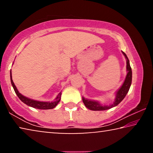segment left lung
Instances as JSON below:
<instances>
[{
	"label": "left lung",
	"mask_w": 153,
	"mask_h": 153,
	"mask_svg": "<svg viewBox=\"0 0 153 153\" xmlns=\"http://www.w3.org/2000/svg\"><path fill=\"white\" fill-rule=\"evenodd\" d=\"M122 53L127 59L126 69H127V71H128V74H127L125 81H124L122 86H121L120 88L118 90V91L117 92V93H116L115 101H114L113 104L111 105L102 106L100 105L99 102L97 101H95V100H88V99H86V98H84V97H82L83 102H84V104L88 108H89V109L92 111H104V110L109 109V108L115 107V106H117V105L120 104V103L122 101L123 98H125L131 86V79H132V72H131V68L130 67V65H129V61L128 56H127V55H126V53H124V52H122Z\"/></svg>",
	"instance_id": "1"
}]
</instances>
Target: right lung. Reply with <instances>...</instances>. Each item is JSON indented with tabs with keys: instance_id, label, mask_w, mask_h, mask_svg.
Wrapping results in <instances>:
<instances>
[{
	"instance_id": "obj_1",
	"label": "right lung",
	"mask_w": 153,
	"mask_h": 153,
	"mask_svg": "<svg viewBox=\"0 0 153 153\" xmlns=\"http://www.w3.org/2000/svg\"><path fill=\"white\" fill-rule=\"evenodd\" d=\"M11 82L13 87V89L15 90V93L17 95V97H19V99L22 100V101L26 104L27 105L30 106V107H32L33 108H38V109H51V108H55L56 105H57L58 103L61 100V92L59 93L57 97L55 98V100L54 101L52 102H41V101H37V100H34L32 99H30V98H28L27 97H24L22 94H21L18 91L16 86L14 84V82L12 79V74H11Z\"/></svg>"
}]
</instances>
